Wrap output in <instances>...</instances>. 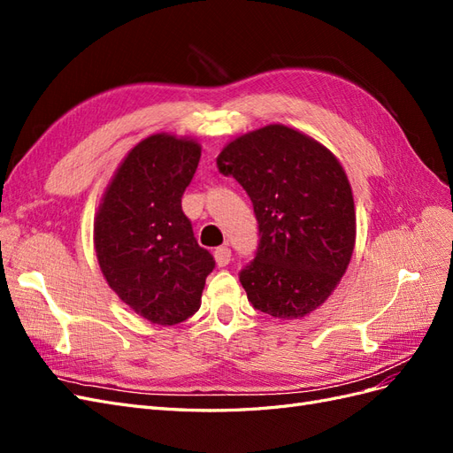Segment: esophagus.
Listing matches in <instances>:
<instances>
[{"instance_id": "obj_1", "label": "esophagus", "mask_w": 453, "mask_h": 453, "mask_svg": "<svg viewBox=\"0 0 453 453\" xmlns=\"http://www.w3.org/2000/svg\"><path fill=\"white\" fill-rule=\"evenodd\" d=\"M230 257H232V251L228 245H221V248L215 250V263L219 266H226L230 263Z\"/></svg>"}]
</instances>
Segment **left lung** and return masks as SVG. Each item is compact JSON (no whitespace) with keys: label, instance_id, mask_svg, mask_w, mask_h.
<instances>
[{"label":"left lung","instance_id":"1","mask_svg":"<svg viewBox=\"0 0 453 453\" xmlns=\"http://www.w3.org/2000/svg\"><path fill=\"white\" fill-rule=\"evenodd\" d=\"M217 168L253 202L255 258L240 283L255 310L296 319L321 306L349 265L355 205L348 177L331 150L283 125L228 143Z\"/></svg>","mask_w":453,"mask_h":453}]
</instances>
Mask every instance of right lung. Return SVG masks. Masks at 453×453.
I'll return each instance as SVG.
<instances>
[{"label": "right lung", "mask_w": 453, "mask_h": 453, "mask_svg": "<svg viewBox=\"0 0 453 453\" xmlns=\"http://www.w3.org/2000/svg\"><path fill=\"white\" fill-rule=\"evenodd\" d=\"M198 162L196 142L149 135L120 164L94 223L96 255L109 287L157 325L188 319L215 268L181 210Z\"/></svg>", "instance_id": "right-lung-1"}]
</instances>
